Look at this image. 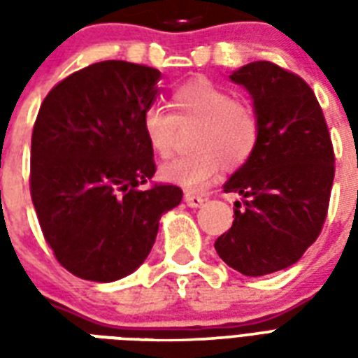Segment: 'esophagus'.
Returning <instances> with one entry per match:
<instances>
[{
    "label": "esophagus",
    "instance_id": "esophagus-1",
    "mask_svg": "<svg viewBox=\"0 0 358 358\" xmlns=\"http://www.w3.org/2000/svg\"><path fill=\"white\" fill-rule=\"evenodd\" d=\"M184 201L185 204L189 208H199L204 202V196L202 195H196V193H191V191H185V195H184Z\"/></svg>",
    "mask_w": 358,
    "mask_h": 358
}]
</instances>
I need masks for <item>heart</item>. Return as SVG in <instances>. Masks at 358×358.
Returning <instances> with one entry per match:
<instances>
[{
  "mask_svg": "<svg viewBox=\"0 0 358 358\" xmlns=\"http://www.w3.org/2000/svg\"><path fill=\"white\" fill-rule=\"evenodd\" d=\"M173 113L152 106L141 128L157 157L173 156L180 129H193V152L162 167V178L187 191H201L217 178L223 165L239 169L249 162L260 143V117L252 103L204 78L185 81L171 92Z\"/></svg>",
  "mask_w": 358,
  "mask_h": 358,
  "instance_id": "b5f03b06",
  "label": "heart"
}]
</instances>
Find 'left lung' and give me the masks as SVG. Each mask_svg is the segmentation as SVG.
Instances as JSON below:
<instances>
[{"instance_id": "obj_1", "label": "left lung", "mask_w": 358, "mask_h": 358, "mask_svg": "<svg viewBox=\"0 0 358 358\" xmlns=\"http://www.w3.org/2000/svg\"><path fill=\"white\" fill-rule=\"evenodd\" d=\"M230 80L252 96L260 143L224 184L239 193L234 223L215 250L227 266L262 277L294 266L317 239L327 217L334 150L327 122L308 83L269 61H255Z\"/></svg>"}]
</instances>
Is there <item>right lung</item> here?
<instances>
[{
  "label": "right lung",
  "instance_id": "add662e5",
  "mask_svg": "<svg viewBox=\"0 0 358 358\" xmlns=\"http://www.w3.org/2000/svg\"><path fill=\"white\" fill-rule=\"evenodd\" d=\"M162 72L102 61L59 81L31 137V199L61 266L94 282L134 273L156 241L159 217L178 206V185L152 184L154 152L141 120Z\"/></svg>",
  "mask_w": 358,
  "mask_h": 358
}]
</instances>
